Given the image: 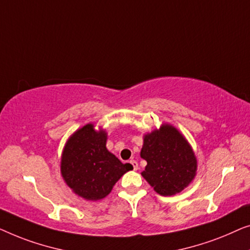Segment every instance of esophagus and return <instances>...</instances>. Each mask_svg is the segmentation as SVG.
<instances>
[{
    "mask_svg": "<svg viewBox=\"0 0 250 250\" xmlns=\"http://www.w3.org/2000/svg\"><path fill=\"white\" fill-rule=\"evenodd\" d=\"M130 164L132 165V167H133V170H137V168H138V163H137V162L135 161V160H131L130 161Z\"/></svg>",
    "mask_w": 250,
    "mask_h": 250,
    "instance_id": "obj_1",
    "label": "esophagus"
}]
</instances>
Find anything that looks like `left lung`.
Masks as SVG:
<instances>
[{"label":"left lung","mask_w":250,"mask_h":250,"mask_svg":"<svg viewBox=\"0 0 250 250\" xmlns=\"http://www.w3.org/2000/svg\"><path fill=\"white\" fill-rule=\"evenodd\" d=\"M140 156L147 162L142 175L162 196L182 191L196 175L194 150L187 139L171 125H162L159 130L144 136Z\"/></svg>","instance_id":"left-lung-1"}]
</instances>
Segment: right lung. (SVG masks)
I'll list each match as a JSON object with an SVG mask.
<instances>
[{
    "label": "right lung",
    "mask_w": 250,
    "mask_h": 250,
    "mask_svg": "<svg viewBox=\"0 0 250 250\" xmlns=\"http://www.w3.org/2000/svg\"><path fill=\"white\" fill-rule=\"evenodd\" d=\"M107 135L88 124L66 142L61 159V174L76 195L98 200L110 194L113 186L130 170L106 148Z\"/></svg>",
    "instance_id": "1"
}]
</instances>
